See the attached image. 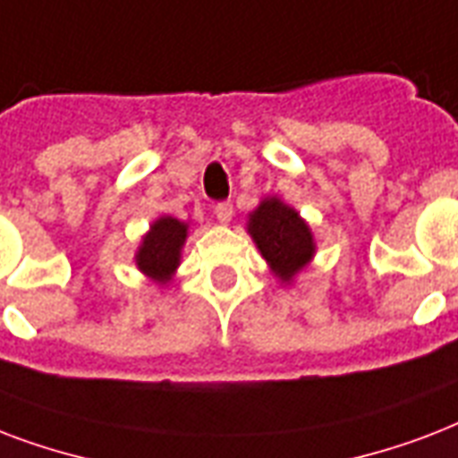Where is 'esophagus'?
Instances as JSON below:
<instances>
[{
  "mask_svg": "<svg viewBox=\"0 0 458 458\" xmlns=\"http://www.w3.org/2000/svg\"><path fill=\"white\" fill-rule=\"evenodd\" d=\"M215 217H217V222H222V225H229L233 217V208L232 203H217L215 205Z\"/></svg>",
  "mask_w": 458,
  "mask_h": 458,
  "instance_id": "obj_1",
  "label": "esophagus"
}]
</instances>
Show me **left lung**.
<instances>
[{
  "label": "left lung",
  "mask_w": 458,
  "mask_h": 458,
  "mask_svg": "<svg viewBox=\"0 0 458 458\" xmlns=\"http://www.w3.org/2000/svg\"><path fill=\"white\" fill-rule=\"evenodd\" d=\"M246 232L267 262L279 284L292 286L293 279L313 262L315 233L299 210L277 196H265L248 212Z\"/></svg>",
  "instance_id": "obj_1"
}]
</instances>
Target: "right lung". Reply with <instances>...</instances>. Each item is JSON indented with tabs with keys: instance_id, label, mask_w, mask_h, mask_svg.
Wrapping results in <instances>:
<instances>
[{
	"instance_id": "1",
	"label": "right lung",
	"mask_w": 458,
	"mask_h": 458,
	"mask_svg": "<svg viewBox=\"0 0 458 458\" xmlns=\"http://www.w3.org/2000/svg\"><path fill=\"white\" fill-rule=\"evenodd\" d=\"M191 233L189 222H181L169 215H159L143 233L140 246L136 248V267L157 286L172 284L174 275L181 265V250Z\"/></svg>"
}]
</instances>
